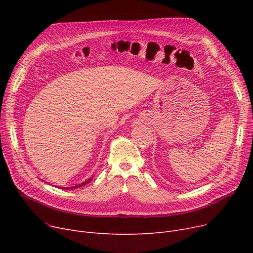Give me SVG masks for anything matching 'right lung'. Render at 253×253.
Wrapping results in <instances>:
<instances>
[{
	"label": "right lung",
	"instance_id": "add662e5",
	"mask_svg": "<svg viewBox=\"0 0 253 253\" xmlns=\"http://www.w3.org/2000/svg\"><path fill=\"white\" fill-rule=\"evenodd\" d=\"M91 179H92V177L91 178H89V179H87V180H85L84 182H82V183H80V184H78V185H75V187H66V188H61V189H64V190H72V189H77V188H80V187H83V185H85L86 183H88L89 181H91Z\"/></svg>",
	"mask_w": 253,
	"mask_h": 253
}]
</instances>
